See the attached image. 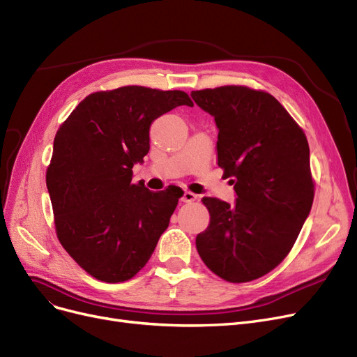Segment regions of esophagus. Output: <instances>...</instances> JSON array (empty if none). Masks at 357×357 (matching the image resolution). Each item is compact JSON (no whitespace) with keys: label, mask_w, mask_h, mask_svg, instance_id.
I'll list each match as a JSON object with an SVG mask.
<instances>
[{"label":"esophagus","mask_w":357,"mask_h":357,"mask_svg":"<svg viewBox=\"0 0 357 357\" xmlns=\"http://www.w3.org/2000/svg\"><path fill=\"white\" fill-rule=\"evenodd\" d=\"M197 198H198V195L194 192H190V191H185L182 195L183 203H192V201H195Z\"/></svg>","instance_id":"1"}]
</instances>
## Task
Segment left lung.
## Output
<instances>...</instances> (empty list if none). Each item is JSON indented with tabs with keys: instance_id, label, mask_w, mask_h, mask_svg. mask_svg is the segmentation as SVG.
I'll return each mask as SVG.
<instances>
[{
	"instance_id": "8db88e82",
	"label": "left lung",
	"mask_w": 357,
	"mask_h": 357,
	"mask_svg": "<svg viewBox=\"0 0 357 357\" xmlns=\"http://www.w3.org/2000/svg\"><path fill=\"white\" fill-rule=\"evenodd\" d=\"M191 98L214 118L217 163L236 192L231 206L203 198L210 223L197 235V251L225 280H255L284 259L311 213L307 140L266 91L223 86L191 91Z\"/></svg>"
}]
</instances>
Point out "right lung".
Wrapping results in <instances>:
<instances>
[{"label":"right lung","mask_w":357,"mask_h":357,"mask_svg":"<svg viewBox=\"0 0 357 357\" xmlns=\"http://www.w3.org/2000/svg\"><path fill=\"white\" fill-rule=\"evenodd\" d=\"M181 105L192 106L181 90L127 86L91 93L55 135L46 187L56 235L98 280H130L169 226L181 194L132 183V166L150 150L153 121Z\"/></svg>","instance_id":"obj_1"}]
</instances>
